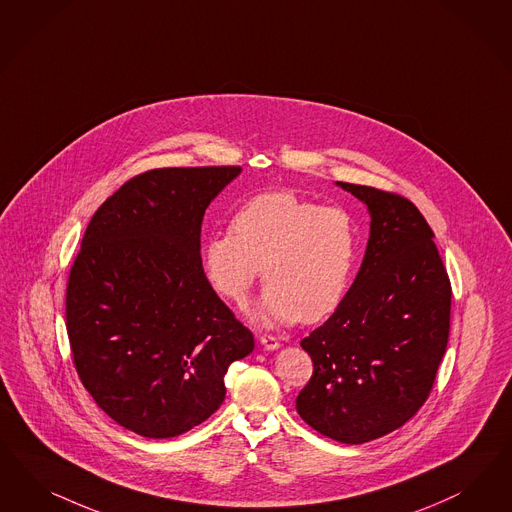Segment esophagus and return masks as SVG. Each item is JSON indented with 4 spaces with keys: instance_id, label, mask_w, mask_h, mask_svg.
<instances>
[{
    "instance_id": "obj_1",
    "label": "esophagus",
    "mask_w": 512,
    "mask_h": 512,
    "mask_svg": "<svg viewBox=\"0 0 512 512\" xmlns=\"http://www.w3.org/2000/svg\"><path fill=\"white\" fill-rule=\"evenodd\" d=\"M260 345H262L265 350H279V348H281V343H279L273 335H262V337H260Z\"/></svg>"
}]
</instances>
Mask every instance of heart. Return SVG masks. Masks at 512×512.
Instances as JSON below:
<instances>
[{
  "mask_svg": "<svg viewBox=\"0 0 512 512\" xmlns=\"http://www.w3.org/2000/svg\"><path fill=\"white\" fill-rule=\"evenodd\" d=\"M216 294L243 307L264 269L252 318L264 326L318 322L347 296L356 264V228L345 209L320 207L292 192H265L231 216L230 233L201 250Z\"/></svg>",
  "mask_w": 512,
  "mask_h": 512,
  "instance_id": "obj_1",
  "label": "heart"
}]
</instances>
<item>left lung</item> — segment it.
Here are the masks:
<instances>
[{
  "label": "left lung",
  "instance_id": "8db88e82",
  "mask_svg": "<svg viewBox=\"0 0 512 512\" xmlns=\"http://www.w3.org/2000/svg\"><path fill=\"white\" fill-rule=\"evenodd\" d=\"M335 184L367 207L369 239L343 303L301 341L314 369L296 409L318 433L362 445L401 428L428 399L452 290L435 235L409 199Z\"/></svg>",
  "mask_w": 512,
  "mask_h": 512
}]
</instances>
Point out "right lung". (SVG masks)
<instances>
[{"mask_svg":"<svg viewBox=\"0 0 512 512\" xmlns=\"http://www.w3.org/2000/svg\"><path fill=\"white\" fill-rule=\"evenodd\" d=\"M241 167L152 169L120 186L84 231L67 282V335L99 409L149 439L205 422L252 333L201 265V222Z\"/></svg>","mask_w":512,"mask_h":512,"instance_id":"add662e5","label":"right lung"}]
</instances>
